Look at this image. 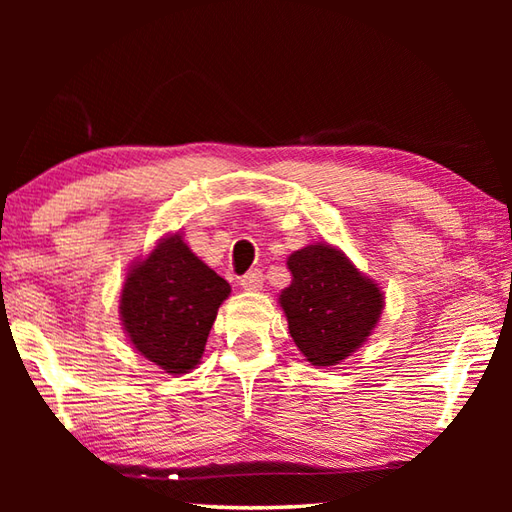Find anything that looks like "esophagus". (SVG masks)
Segmentation results:
<instances>
[{"mask_svg":"<svg viewBox=\"0 0 512 512\" xmlns=\"http://www.w3.org/2000/svg\"><path fill=\"white\" fill-rule=\"evenodd\" d=\"M239 286L244 290H259L264 286V273L259 268L248 270L244 277H239Z\"/></svg>","mask_w":512,"mask_h":512,"instance_id":"esophagus-1","label":"esophagus"}]
</instances>
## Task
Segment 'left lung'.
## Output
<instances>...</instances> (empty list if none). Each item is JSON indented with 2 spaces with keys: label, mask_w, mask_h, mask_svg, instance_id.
I'll list each match as a JSON object with an SVG mask.
<instances>
[{
  "label": "left lung",
  "mask_w": 512,
  "mask_h": 512,
  "mask_svg": "<svg viewBox=\"0 0 512 512\" xmlns=\"http://www.w3.org/2000/svg\"><path fill=\"white\" fill-rule=\"evenodd\" d=\"M288 268L292 284L279 301L292 341L312 365H336L374 330L383 292L328 244L297 250L288 257Z\"/></svg>",
  "instance_id": "8db88e82"
}]
</instances>
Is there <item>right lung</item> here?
Instances as JSON below:
<instances>
[{
	"label": "right lung",
	"instance_id": "obj_1",
	"mask_svg": "<svg viewBox=\"0 0 512 512\" xmlns=\"http://www.w3.org/2000/svg\"><path fill=\"white\" fill-rule=\"evenodd\" d=\"M228 292V281L202 264L180 235H173L125 279V332L136 350L167 374H187L202 358Z\"/></svg>",
	"mask_w": 512,
	"mask_h": 512
}]
</instances>
